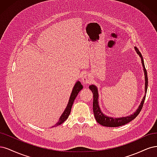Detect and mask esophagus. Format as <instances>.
I'll list each match as a JSON object with an SVG mask.
<instances>
[{
    "instance_id": "esophagus-1",
    "label": "esophagus",
    "mask_w": 157,
    "mask_h": 157,
    "mask_svg": "<svg viewBox=\"0 0 157 157\" xmlns=\"http://www.w3.org/2000/svg\"><path fill=\"white\" fill-rule=\"evenodd\" d=\"M92 81V78L90 75L88 74H86L83 75V77L82 79V82L83 85H88Z\"/></svg>"
}]
</instances>
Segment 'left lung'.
Here are the masks:
<instances>
[{
	"mask_svg": "<svg viewBox=\"0 0 157 157\" xmlns=\"http://www.w3.org/2000/svg\"><path fill=\"white\" fill-rule=\"evenodd\" d=\"M135 49L136 50V52L138 53V54L140 55V57H141V63H142L143 64V67H144V73H145V96L143 98L142 101L138 107V109L136 110V112L130 116H128V117H121V118H112V117H107L106 115H104L102 112H101V110L99 108L98 105V90L97 88L96 87V86L92 85L89 86V89L91 90V91L93 92V113L95 117L96 120H97V122L100 124L101 125L104 126H108V127H117V126H123L124 124H126L128 123L130 121H132L133 119H134L140 112H141V109L143 108L144 101L146 97V93H147V85H148V78H147V70L145 67V64L144 62V59L142 55L141 54L140 52L139 51V49L135 47Z\"/></svg>",
	"mask_w": 157,
	"mask_h": 157,
	"instance_id": "8db88e82",
	"label": "left lung"
}]
</instances>
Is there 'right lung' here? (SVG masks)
Segmentation results:
<instances>
[{
    "label": "right lung",
    "mask_w": 157,
    "mask_h": 157,
    "mask_svg": "<svg viewBox=\"0 0 157 157\" xmlns=\"http://www.w3.org/2000/svg\"><path fill=\"white\" fill-rule=\"evenodd\" d=\"M82 89H83V85L81 84V83L79 82H78L76 83L75 84L74 87L73 88V90H72V92L71 93V96H70V97L69 102L68 103L67 108H66V109L64 111V112L63 113L62 115L60 116V117L59 118V120L57 122V123L55 124L54 126H58L60 124H62L66 120L68 119V116L70 113V112H71L72 106L73 105L74 101L75 100V98H76L78 94L79 93L80 90H82Z\"/></svg>",
    "instance_id": "obj_1"
}]
</instances>
